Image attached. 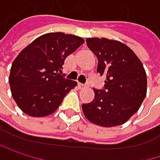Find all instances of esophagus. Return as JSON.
<instances>
[{"mask_svg": "<svg viewBox=\"0 0 160 160\" xmlns=\"http://www.w3.org/2000/svg\"><path fill=\"white\" fill-rule=\"evenodd\" d=\"M78 88H79V89H82V88H85V87H87L85 84H82V83H78Z\"/></svg>", "mask_w": 160, "mask_h": 160, "instance_id": "obj_1", "label": "esophagus"}]
</instances>
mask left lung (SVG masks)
<instances>
[{"instance_id":"1","label":"left lung","mask_w":160,"mask_h":160,"mask_svg":"<svg viewBox=\"0 0 160 160\" xmlns=\"http://www.w3.org/2000/svg\"><path fill=\"white\" fill-rule=\"evenodd\" d=\"M88 48L98 58L97 72L105 75L104 90L93 89L94 99L82 103L85 118L101 127L118 126L136 114L147 93V77L134 51L121 42L87 38Z\"/></svg>"}]
</instances>
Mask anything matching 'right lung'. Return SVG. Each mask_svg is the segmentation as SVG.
Instances as JSON below:
<instances>
[{"mask_svg": "<svg viewBox=\"0 0 160 160\" xmlns=\"http://www.w3.org/2000/svg\"><path fill=\"white\" fill-rule=\"evenodd\" d=\"M84 42L81 37L62 32L46 33L23 48L9 75L11 94L20 109L30 117L54 113L77 82L62 78L67 57Z\"/></svg>", "mask_w": 160, "mask_h": 160, "instance_id": "obj_1", "label": "right lung"}]
</instances>
